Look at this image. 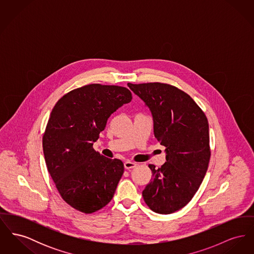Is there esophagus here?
Segmentation results:
<instances>
[{
    "mask_svg": "<svg viewBox=\"0 0 254 254\" xmlns=\"http://www.w3.org/2000/svg\"><path fill=\"white\" fill-rule=\"evenodd\" d=\"M124 166H125V169H131L135 168L137 166V164L134 163V162H130V161H126Z\"/></svg>",
    "mask_w": 254,
    "mask_h": 254,
    "instance_id": "1",
    "label": "esophagus"
}]
</instances>
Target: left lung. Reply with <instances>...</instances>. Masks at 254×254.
I'll return each instance as SVG.
<instances>
[{"label": "left lung", "mask_w": 254, "mask_h": 254, "mask_svg": "<svg viewBox=\"0 0 254 254\" xmlns=\"http://www.w3.org/2000/svg\"><path fill=\"white\" fill-rule=\"evenodd\" d=\"M152 115L153 132L166 146V163L149 165L152 179L143 190L146 205L160 214L175 212L198 190L208 166L209 134L205 113L191 97L175 86L127 84Z\"/></svg>", "instance_id": "left-lung-1"}]
</instances>
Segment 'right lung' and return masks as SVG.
Here are the masks:
<instances>
[{
	"label": "right lung",
	"mask_w": 254,
	"mask_h": 254,
	"mask_svg": "<svg viewBox=\"0 0 254 254\" xmlns=\"http://www.w3.org/2000/svg\"><path fill=\"white\" fill-rule=\"evenodd\" d=\"M131 99L126 87L92 84L64 95L50 113L43 137L47 168L62 198L79 211L95 212L114 195L124 164L92 146L110 115Z\"/></svg>",
	"instance_id": "add662e5"
}]
</instances>
